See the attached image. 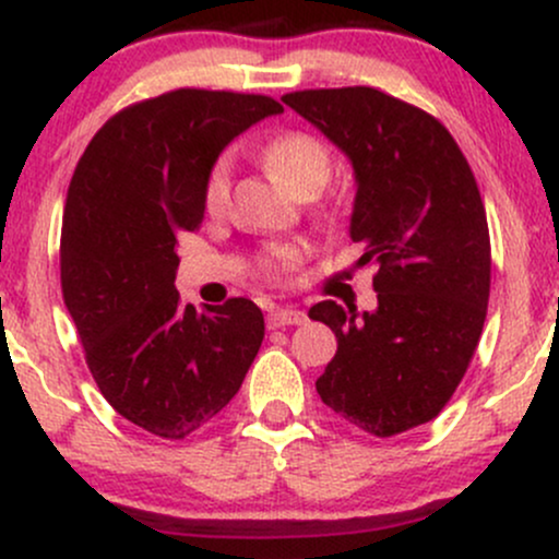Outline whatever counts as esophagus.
I'll return each instance as SVG.
<instances>
[{"mask_svg":"<svg viewBox=\"0 0 559 559\" xmlns=\"http://www.w3.org/2000/svg\"><path fill=\"white\" fill-rule=\"evenodd\" d=\"M307 316L301 310H294V307H281V310H273L267 316V329H286V325H301Z\"/></svg>","mask_w":559,"mask_h":559,"instance_id":"34e87169","label":"esophagus"}]
</instances>
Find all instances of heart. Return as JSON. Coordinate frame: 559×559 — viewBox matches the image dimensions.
I'll return each instance as SVG.
<instances>
[{
  "label": "heart",
  "mask_w": 559,
  "mask_h": 559,
  "mask_svg": "<svg viewBox=\"0 0 559 559\" xmlns=\"http://www.w3.org/2000/svg\"><path fill=\"white\" fill-rule=\"evenodd\" d=\"M267 168L297 194H318L333 173V155L323 139L310 131H284L262 150ZM230 199V157H217L202 186V204L210 217H221ZM305 241H273L258 254V271L271 281H284L305 262Z\"/></svg>",
  "instance_id": "heart-1"
}]
</instances>
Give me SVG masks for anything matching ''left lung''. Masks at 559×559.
<instances>
[{"mask_svg": "<svg viewBox=\"0 0 559 559\" xmlns=\"http://www.w3.org/2000/svg\"><path fill=\"white\" fill-rule=\"evenodd\" d=\"M284 102L352 159L349 236L357 265L376 267L373 312L310 307L338 342L316 389L346 423L389 439L433 420L476 355L491 288L484 199L457 141L420 107L370 86Z\"/></svg>", "mask_w": 559, "mask_h": 559, "instance_id": "obj_1", "label": "left lung"}]
</instances>
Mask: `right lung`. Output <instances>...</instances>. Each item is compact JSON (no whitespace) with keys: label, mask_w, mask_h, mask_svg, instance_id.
<instances>
[{"label":"right lung","mask_w":559,"mask_h":559,"mask_svg":"<svg viewBox=\"0 0 559 559\" xmlns=\"http://www.w3.org/2000/svg\"><path fill=\"white\" fill-rule=\"evenodd\" d=\"M278 112L262 94L176 88L112 115L70 178L62 299L102 396L159 439L210 426L260 352L254 301L197 312L173 281L178 239L202 226V186L223 146Z\"/></svg>","instance_id":"add662e5"}]
</instances>
